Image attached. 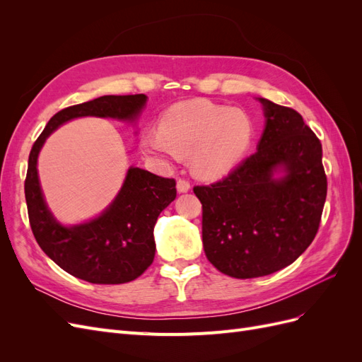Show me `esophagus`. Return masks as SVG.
<instances>
[{
	"instance_id": "esophagus-1",
	"label": "esophagus",
	"mask_w": 362,
	"mask_h": 362,
	"mask_svg": "<svg viewBox=\"0 0 362 362\" xmlns=\"http://www.w3.org/2000/svg\"><path fill=\"white\" fill-rule=\"evenodd\" d=\"M177 190H178L180 193H187V192L190 190V181L184 180V178H180V180L177 181Z\"/></svg>"
}]
</instances>
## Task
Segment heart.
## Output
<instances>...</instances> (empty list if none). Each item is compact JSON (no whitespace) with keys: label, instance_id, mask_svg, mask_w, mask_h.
<instances>
[{"label":"heart","instance_id":"b5f03b06","mask_svg":"<svg viewBox=\"0 0 362 362\" xmlns=\"http://www.w3.org/2000/svg\"><path fill=\"white\" fill-rule=\"evenodd\" d=\"M252 139L254 122L243 110L194 100L170 107L161 128L148 129L140 145L161 161H180L190 154L199 177L221 178L245 157Z\"/></svg>","mask_w":362,"mask_h":362}]
</instances>
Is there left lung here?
<instances>
[{
	"mask_svg": "<svg viewBox=\"0 0 362 362\" xmlns=\"http://www.w3.org/2000/svg\"><path fill=\"white\" fill-rule=\"evenodd\" d=\"M266 128L257 152L221 181L194 185L208 261L228 276H266L298 259L322 221L327 181L322 144L290 107L259 98ZM276 170H284L281 179Z\"/></svg>",
	"mask_w": 362,
	"mask_h": 362,
	"instance_id": "1",
	"label": "left lung"
}]
</instances>
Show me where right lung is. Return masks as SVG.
<instances>
[{"mask_svg":"<svg viewBox=\"0 0 362 362\" xmlns=\"http://www.w3.org/2000/svg\"><path fill=\"white\" fill-rule=\"evenodd\" d=\"M146 95H105L54 115L28 157L25 201L31 231L40 249L69 275L92 284L134 281L154 261V226L160 213L177 198L173 178L129 168L122 189L101 216L74 226L59 223L43 199L37 157L47 137L75 117L96 116L134 120Z\"/></svg>","mask_w":362,"mask_h":362,"instance_id":"right-lung-1","label":"right lung"}]
</instances>
